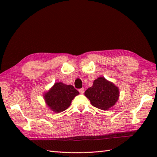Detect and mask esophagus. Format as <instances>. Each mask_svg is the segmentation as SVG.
<instances>
[{"label":"esophagus","mask_w":157,"mask_h":157,"mask_svg":"<svg viewBox=\"0 0 157 157\" xmlns=\"http://www.w3.org/2000/svg\"><path fill=\"white\" fill-rule=\"evenodd\" d=\"M79 93H80V94H84V88H82L79 89Z\"/></svg>","instance_id":"obj_1"}]
</instances>
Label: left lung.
<instances>
[{
  "instance_id": "1",
  "label": "left lung",
  "mask_w": 157,
  "mask_h": 157,
  "mask_svg": "<svg viewBox=\"0 0 157 157\" xmlns=\"http://www.w3.org/2000/svg\"><path fill=\"white\" fill-rule=\"evenodd\" d=\"M84 95L92 106L99 109L109 110L114 106L119 97V89L104 77H99L93 85L86 90Z\"/></svg>"
}]
</instances>
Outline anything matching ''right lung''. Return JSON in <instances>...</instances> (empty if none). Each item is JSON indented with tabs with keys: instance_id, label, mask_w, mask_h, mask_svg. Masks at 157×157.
<instances>
[{
	"instance_id": "right-lung-1",
	"label": "right lung",
	"mask_w": 157,
	"mask_h": 157,
	"mask_svg": "<svg viewBox=\"0 0 157 157\" xmlns=\"http://www.w3.org/2000/svg\"><path fill=\"white\" fill-rule=\"evenodd\" d=\"M79 94L72 85L56 82L43 94L46 105L56 113L65 111L71 105L72 100Z\"/></svg>"
}]
</instances>
